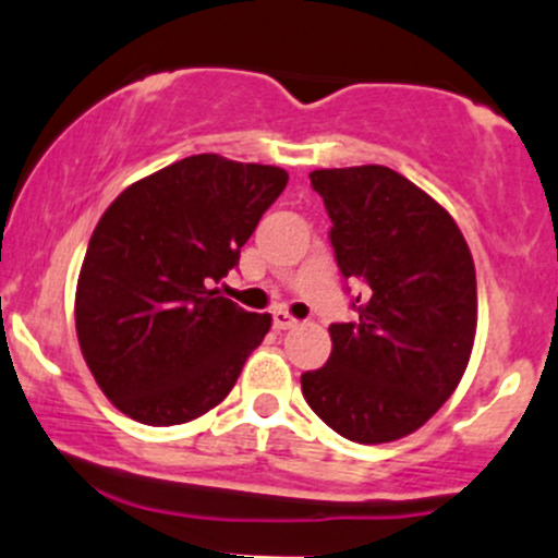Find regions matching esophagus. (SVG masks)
<instances>
[{
  "instance_id": "1",
  "label": "esophagus",
  "mask_w": 558,
  "mask_h": 558,
  "mask_svg": "<svg viewBox=\"0 0 558 558\" xmlns=\"http://www.w3.org/2000/svg\"><path fill=\"white\" fill-rule=\"evenodd\" d=\"M299 320L294 315H289L286 310H278V313H272V326L278 328V331H286V328H294Z\"/></svg>"
}]
</instances>
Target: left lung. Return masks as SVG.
<instances>
[{"instance_id": "1", "label": "left lung", "mask_w": 558, "mask_h": 558, "mask_svg": "<svg viewBox=\"0 0 558 558\" xmlns=\"http://www.w3.org/2000/svg\"><path fill=\"white\" fill-rule=\"evenodd\" d=\"M333 259L361 280L350 324H331L304 401L339 436L387 444L425 425L460 385L476 337V269L454 219L385 166L313 171Z\"/></svg>"}]
</instances>
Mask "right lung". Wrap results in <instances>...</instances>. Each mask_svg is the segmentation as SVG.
Instances as JSON below:
<instances>
[{
  "label": "right lung",
  "mask_w": 558,
  "mask_h": 558,
  "mask_svg": "<svg viewBox=\"0 0 558 558\" xmlns=\"http://www.w3.org/2000/svg\"><path fill=\"white\" fill-rule=\"evenodd\" d=\"M289 184L275 166L192 155L128 186L101 216L77 280V337L104 396L144 425L225 401L269 331L216 283Z\"/></svg>",
  "instance_id": "1"
}]
</instances>
